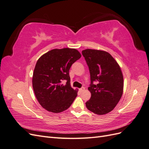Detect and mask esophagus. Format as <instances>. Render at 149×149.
<instances>
[{"mask_svg":"<svg viewBox=\"0 0 149 149\" xmlns=\"http://www.w3.org/2000/svg\"><path fill=\"white\" fill-rule=\"evenodd\" d=\"M85 89V88H84V87H82L81 88H80V89H79V91H80V92H82L83 91H84V90Z\"/></svg>","mask_w":149,"mask_h":149,"instance_id":"1","label":"esophagus"}]
</instances>
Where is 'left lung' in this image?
Here are the masks:
<instances>
[{
	"mask_svg": "<svg viewBox=\"0 0 149 149\" xmlns=\"http://www.w3.org/2000/svg\"><path fill=\"white\" fill-rule=\"evenodd\" d=\"M82 54L89 67L91 94L86 102L87 109L93 113L104 115L113 110L123 93L124 79L120 68L109 53L86 49ZM96 81L97 85L93 82Z\"/></svg>",
	"mask_w": 149,
	"mask_h": 149,
	"instance_id": "1",
	"label": "left lung"
}]
</instances>
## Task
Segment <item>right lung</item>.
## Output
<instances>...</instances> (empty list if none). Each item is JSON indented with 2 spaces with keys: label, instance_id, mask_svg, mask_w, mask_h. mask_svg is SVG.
Returning a JSON list of instances; mask_svg holds the SVG:
<instances>
[{
  "label": "right lung",
  "instance_id": "obj_1",
  "mask_svg": "<svg viewBox=\"0 0 149 149\" xmlns=\"http://www.w3.org/2000/svg\"><path fill=\"white\" fill-rule=\"evenodd\" d=\"M81 56L74 48L53 49L43 54L36 63L32 77L33 91L44 109L58 113L70 107L78 91L71 88L69 70ZM66 80L63 85L62 82Z\"/></svg>",
  "mask_w": 149,
  "mask_h": 149
}]
</instances>
